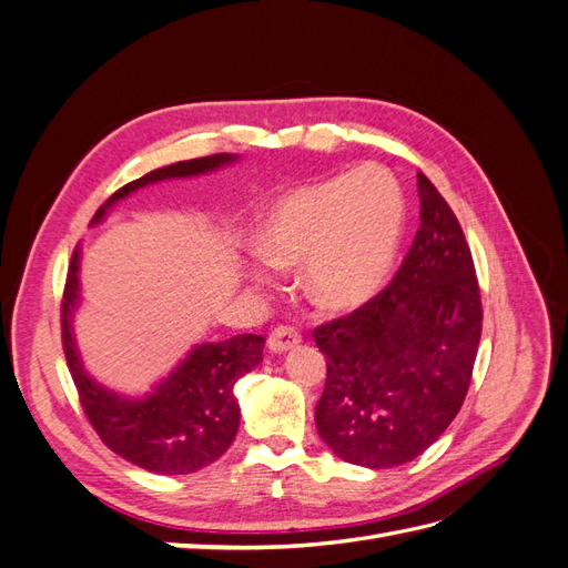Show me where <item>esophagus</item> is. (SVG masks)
Returning a JSON list of instances; mask_svg holds the SVG:
<instances>
[{"instance_id": "34e87169", "label": "esophagus", "mask_w": 568, "mask_h": 568, "mask_svg": "<svg viewBox=\"0 0 568 568\" xmlns=\"http://www.w3.org/2000/svg\"><path fill=\"white\" fill-rule=\"evenodd\" d=\"M301 343V332L294 329V326H277L272 329V334L267 336V348L272 353H286L291 348H296Z\"/></svg>"}]
</instances>
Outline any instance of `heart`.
Wrapping results in <instances>:
<instances>
[{
    "mask_svg": "<svg viewBox=\"0 0 568 568\" xmlns=\"http://www.w3.org/2000/svg\"><path fill=\"white\" fill-rule=\"evenodd\" d=\"M403 227V186L388 168L365 163L284 192L257 222L255 251L272 267L305 263L307 296L346 313L386 284Z\"/></svg>",
    "mask_w": 568,
    "mask_h": 568,
    "instance_id": "1",
    "label": "heart"
}]
</instances>
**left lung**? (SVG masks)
Here are the masks:
<instances>
[{
    "mask_svg": "<svg viewBox=\"0 0 568 568\" xmlns=\"http://www.w3.org/2000/svg\"><path fill=\"white\" fill-rule=\"evenodd\" d=\"M417 192L422 225L390 284L313 332L326 355L317 434L334 455L369 469L412 462L450 426L484 326L459 222L424 173Z\"/></svg>",
    "mask_w": 568,
    "mask_h": 568,
    "instance_id": "obj_1",
    "label": "left lung"
}]
</instances>
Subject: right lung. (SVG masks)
<instances>
[{
  "label": "right lung",
  "mask_w": 568,
  "mask_h": 568,
  "mask_svg": "<svg viewBox=\"0 0 568 568\" xmlns=\"http://www.w3.org/2000/svg\"><path fill=\"white\" fill-rule=\"evenodd\" d=\"M236 161L232 153H213L194 161H180L134 180L101 205L92 222H101L111 205L140 186L203 175ZM80 248L73 251L61 301V341L68 369L75 382L80 405L99 438L123 459L153 474H194L225 453L239 428V403L234 384L263 359L265 338L239 334L220 343H201L180 367L163 379L146 398H120L97 384L82 369L71 329L80 301Z\"/></svg>",
  "instance_id": "1"
}]
</instances>
